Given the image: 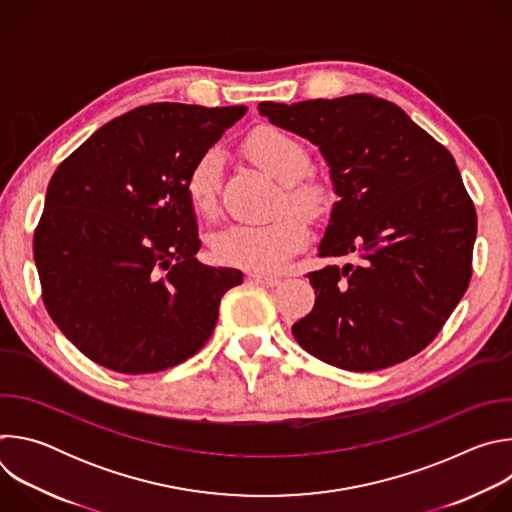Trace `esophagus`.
<instances>
[{"mask_svg":"<svg viewBox=\"0 0 512 512\" xmlns=\"http://www.w3.org/2000/svg\"><path fill=\"white\" fill-rule=\"evenodd\" d=\"M249 279H251L253 283H257V285H263V287H277V285L281 283V279H279V277H275V275H267V273H259V271L249 273Z\"/></svg>","mask_w":512,"mask_h":512,"instance_id":"obj_1","label":"esophagus"}]
</instances>
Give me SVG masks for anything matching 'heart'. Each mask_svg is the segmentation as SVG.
I'll return each instance as SVG.
<instances>
[{"mask_svg":"<svg viewBox=\"0 0 512 512\" xmlns=\"http://www.w3.org/2000/svg\"><path fill=\"white\" fill-rule=\"evenodd\" d=\"M247 152L259 168L285 184L283 198L287 204L308 214L322 210V188L302 180L310 170V156L302 141L281 129L263 127L249 137ZM221 166V154L208 150L190 168L186 196L192 210L200 216H212L216 212ZM308 239V218L298 210H283L265 223H243L221 231L214 237L212 249L223 263L253 271H277L308 243Z\"/></svg>","mask_w":512,"mask_h":512,"instance_id":"obj_1","label":"heart"}]
</instances>
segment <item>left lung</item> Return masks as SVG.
Segmentation results:
<instances>
[{"label": "left lung", "mask_w": 512, "mask_h": 512, "mask_svg": "<svg viewBox=\"0 0 512 512\" xmlns=\"http://www.w3.org/2000/svg\"><path fill=\"white\" fill-rule=\"evenodd\" d=\"M259 115L320 150L334 202L322 257L356 265L308 273L314 310L298 344L338 369L367 373L423 350L472 275L476 210L452 154L391 101L373 95L265 101Z\"/></svg>", "instance_id": "obj_1"}]
</instances>
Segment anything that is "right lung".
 <instances>
[{"instance_id":"obj_1","label":"right lung","mask_w":512,"mask_h":512,"mask_svg":"<svg viewBox=\"0 0 512 512\" xmlns=\"http://www.w3.org/2000/svg\"><path fill=\"white\" fill-rule=\"evenodd\" d=\"M245 105L154 103L101 129L54 172L34 233L44 306L85 356L123 375L158 373L210 338L225 291L208 267L186 196L194 162Z\"/></svg>"}]
</instances>
